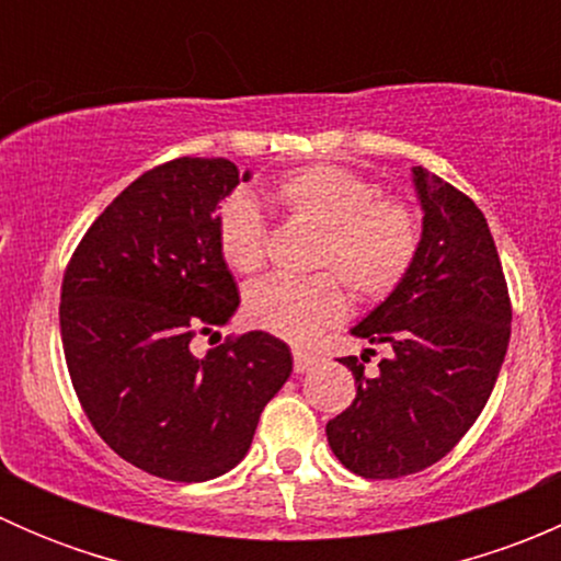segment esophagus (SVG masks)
Wrapping results in <instances>:
<instances>
[{"label": "esophagus", "mask_w": 561, "mask_h": 561, "mask_svg": "<svg viewBox=\"0 0 561 561\" xmlns=\"http://www.w3.org/2000/svg\"><path fill=\"white\" fill-rule=\"evenodd\" d=\"M317 360L320 358H317L314 353H309V350H296V353H293V369H296V375H304V371L314 369Z\"/></svg>", "instance_id": "1"}]
</instances>
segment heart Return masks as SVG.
I'll return each mask as SVG.
<instances>
[{"label":"heart","instance_id":"obj_1","mask_svg":"<svg viewBox=\"0 0 561 561\" xmlns=\"http://www.w3.org/2000/svg\"><path fill=\"white\" fill-rule=\"evenodd\" d=\"M268 197L287 217L317 230L312 263L336 271L358 298L388 296L415 263L421 247L415 211L393 197H377V186L347 168H298L274 181ZM217 244L225 263L239 274L263 265L265 222L247 192H236L219 208ZM344 309L347 296L333 274L268 276L244 293L249 325L287 342H309Z\"/></svg>","mask_w":561,"mask_h":561}]
</instances>
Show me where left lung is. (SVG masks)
<instances>
[{
  "instance_id": "8db88e82",
  "label": "left lung",
  "mask_w": 561,
  "mask_h": 561,
  "mask_svg": "<svg viewBox=\"0 0 561 561\" xmlns=\"http://www.w3.org/2000/svg\"><path fill=\"white\" fill-rule=\"evenodd\" d=\"M412 186L423 211L415 263L350 328L393 353L375 377L358 358L342 360L358 393L325 426L333 456L371 480L404 478L450 454L483 412L511 342V296L483 211L421 165Z\"/></svg>"
}]
</instances>
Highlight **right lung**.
<instances>
[{
  "instance_id": "1",
  "label": "right lung",
  "mask_w": 561,
  "mask_h": 561,
  "mask_svg": "<svg viewBox=\"0 0 561 561\" xmlns=\"http://www.w3.org/2000/svg\"><path fill=\"white\" fill-rule=\"evenodd\" d=\"M249 171L181 157L135 179L94 219L61 282V344L78 401L124 461L179 483L230 472L293 371L282 339L228 325L239 287L217 244L219 201Z\"/></svg>"
}]
</instances>
